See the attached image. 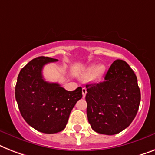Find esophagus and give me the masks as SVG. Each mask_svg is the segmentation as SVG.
Masks as SVG:
<instances>
[{
	"mask_svg": "<svg viewBox=\"0 0 155 155\" xmlns=\"http://www.w3.org/2000/svg\"><path fill=\"white\" fill-rule=\"evenodd\" d=\"M86 93H87V90H86V88H82V96H83V97H85V95H86Z\"/></svg>",
	"mask_w": 155,
	"mask_h": 155,
	"instance_id": "obj_1",
	"label": "esophagus"
}]
</instances>
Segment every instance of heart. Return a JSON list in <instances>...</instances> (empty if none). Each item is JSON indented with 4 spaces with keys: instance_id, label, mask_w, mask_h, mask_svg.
<instances>
[{
    "instance_id": "1",
    "label": "heart",
    "mask_w": 155,
    "mask_h": 155,
    "mask_svg": "<svg viewBox=\"0 0 155 155\" xmlns=\"http://www.w3.org/2000/svg\"><path fill=\"white\" fill-rule=\"evenodd\" d=\"M105 67L104 65H98L97 66H92L87 70V75H93L94 79H101L104 74Z\"/></svg>"
}]
</instances>
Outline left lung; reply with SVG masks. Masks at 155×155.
Wrapping results in <instances>:
<instances>
[{
    "label": "left lung",
    "mask_w": 155,
    "mask_h": 155,
    "mask_svg": "<svg viewBox=\"0 0 155 155\" xmlns=\"http://www.w3.org/2000/svg\"><path fill=\"white\" fill-rule=\"evenodd\" d=\"M87 117L93 131L116 135L135 119L141 100L136 75L126 62L111 65L104 81L86 85Z\"/></svg>",
    "instance_id": "obj_1"
}]
</instances>
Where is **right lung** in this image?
Segmentation results:
<instances>
[{
	"instance_id": "add662e5",
	"label": "right lung",
	"mask_w": 155,
	"mask_h": 155,
	"mask_svg": "<svg viewBox=\"0 0 155 155\" xmlns=\"http://www.w3.org/2000/svg\"><path fill=\"white\" fill-rule=\"evenodd\" d=\"M58 59L35 58L18 75L15 96L21 116L31 127L46 134L62 131L77 101L82 97V89L67 91L58 83L43 79V66Z\"/></svg>"
}]
</instances>
